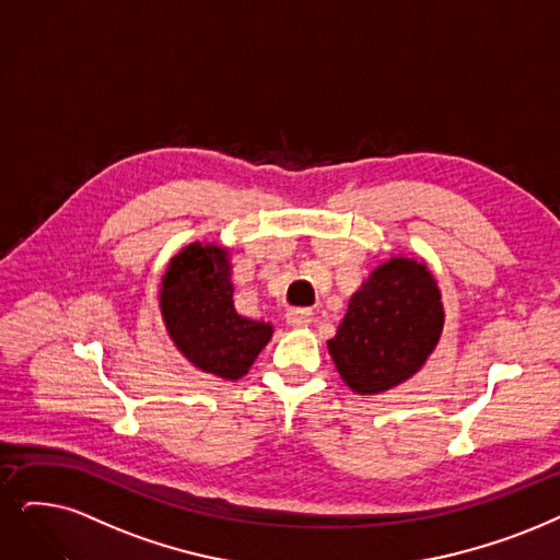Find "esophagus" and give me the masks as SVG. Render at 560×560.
<instances>
[{"label": "esophagus", "mask_w": 560, "mask_h": 560, "mask_svg": "<svg viewBox=\"0 0 560 560\" xmlns=\"http://www.w3.org/2000/svg\"><path fill=\"white\" fill-rule=\"evenodd\" d=\"M287 324L292 328H307L312 324V310L307 307H294L287 312Z\"/></svg>", "instance_id": "34e87169"}]
</instances>
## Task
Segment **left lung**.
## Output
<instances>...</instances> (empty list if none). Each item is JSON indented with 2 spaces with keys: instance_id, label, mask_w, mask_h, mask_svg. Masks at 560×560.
Returning <instances> with one entry per match:
<instances>
[{
  "instance_id": "left-lung-1",
  "label": "left lung",
  "mask_w": 560,
  "mask_h": 560,
  "mask_svg": "<svg viewBox=\"0 0 560 560\" xmlns=\"http://www.w3.org/2000/svg\"><path fill=\"white\" fill-rule=\"evenodd\" d=\"M443 322L441 289L428 264L393 255L349 299L328 353L355 395H378L428 363Z\"/></svg>"
}]
</instances>
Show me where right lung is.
I'll return each mask as SVG.
<instances>
[{
  "mask_svg": "<svg viewBox=\"0 0 560 560\" xmlns=\"http://www.w3.org/2000/svg\"><path fill=\"white\" fill-rule=\"evenodd\" d=\"M230 248L195 241L174 255L161 280V315L174 347L207 374L236 382L248 374L273 326L234 307Z\"/></svg>",
  "mask_w": 560,
  "mask_h": 560,
  "instance_id": "add662e5",
  "label": "right lung"
}]
</instances>
